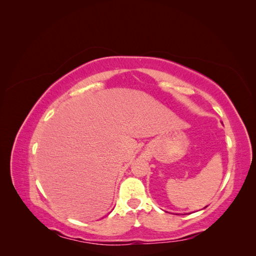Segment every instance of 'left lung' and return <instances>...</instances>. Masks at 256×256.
Masks as SVG:
<instances>
[{"label":"left lung","mask_w":256,"mask_h":256,"mask_svg":"<svg viewBox=\"0 0 256 256\" xmlns=\"http://www.w3.org/2000/svg\"><path fill=\"white\" fill-rule=\"evenodd\" d=\"M206 207H207V206H206Z\"/></svg>","instance_id":"obj_1"}]
</instances>
